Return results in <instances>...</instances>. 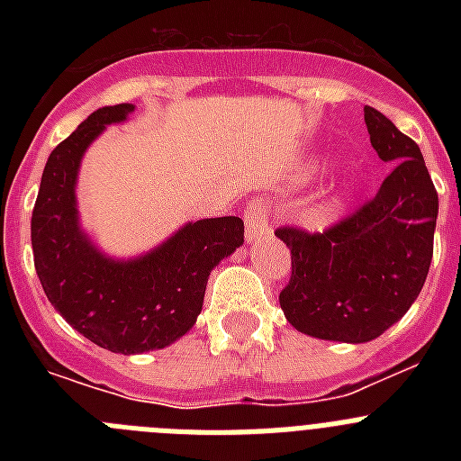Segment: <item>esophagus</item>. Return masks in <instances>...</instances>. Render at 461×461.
Wrapping results in <instances>:
<instances>
[{"mask_svg":"<svg viewBox=\"0 0 461 461\" xmlns=\"http://www.w3.org/2000/svg\"><path fill=\"white\" fill-rule=\"evenodd\" d=\"M270 210L263 201H254L244 210V235L247 242H256L270 235Z\"/></svg>","mask_w":461,"mask_h":461,"instance_id":"1","label":"esophagus"}]
</instances>
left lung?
<instances>
[{
    "instance_id": "8db88e82",
    "label": "left lung",
    "mask_w": 461,
    "mask_h": 461,
    "mask_svg": "<svg viewBox=\"0 0 461 461\" xmlns=\"http://www.w3.org/2000/svg\"><path fill=\"white\" fill-rule=\"evenodd\" d=\"M369 140L393 170L369 201L323 233L281 226L291 279L279 293L304 335L362 344L397 323L420 295L434 254L438 194L418 142L365 105Z\"/></svg>"
}]
</instances>
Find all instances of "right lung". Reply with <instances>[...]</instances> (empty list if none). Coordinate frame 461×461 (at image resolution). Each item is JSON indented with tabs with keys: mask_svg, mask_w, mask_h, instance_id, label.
Returning a JSON list of instances; mask_svg holds the SVG:
<instances>
[{
	"mask_svg": "<svg viewBox=\"0 0 461 461\" xmlns=\"http://www.w3.org/2000/svg\"><path fill=\"white\" fill-rule=\"evenodd\" d=\"M131 104L94 110L48 157L32 212L34 267L67 323L113 353L164 348L194 328L207 279L244 242L240 217L186 223L152 254L117 263L80 233L76 175L89 142L105 124L126 120Z\"/></svg>",
	"mask_w": 461,
	"mask_h": 461,
	"instance_id": "right-lung-1",
	"label": "right lung"
}]
</instances>
